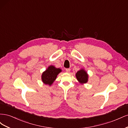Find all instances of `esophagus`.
<instances>
[{"instance_id": "1", "label": "esophagus", "mask_w": 128, "mask_h": 128, "mask_svg": "<svg viewBox=\"0 0 128 128\" xmlns=\"http://www.w3.org/2000/svg\"><path fill=\"white\" fill-rule=\"evenodd\" d=\"M66 71L67 72H69L70 71V68H67L66 69Z\"/></svg>"}]
</instances>
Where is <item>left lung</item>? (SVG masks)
Wrapping results in <instances>:
<instances>
[{
    "mask_svg": "<svg viewBox=\"0 0 128 128\" xmlns=\"http://www.w3.org/2000/svg\"><path fill=\"white\" fill-rule=\"evenodd\" d=\"M77 80L80 84H84L88 82V75L87 72L84 69H81L76 74Z\"/></svg>",
    "mask_w": 128,
    "mask_h": 128,
    "instance_id": "left-lung-1",
    "label": "left lung"
}]
</instances>
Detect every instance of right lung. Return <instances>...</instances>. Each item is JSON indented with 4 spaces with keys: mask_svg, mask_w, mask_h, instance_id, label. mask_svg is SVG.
Listing matches in <instances>:
<instances>
[{
    "mask_svg": "<svg viewBox=\"0 0 128 128\" xmlns=\"http://www.w3.org/2000/svg\"><path fill=\"white\" fill-rule=\"evenodd\" d=\"M61 69L56 68L53 66H50L46 70L42 72V80L45 84L51 86L56 78L57 75L61 72Z\"/></svg>",
    "mask_w": 128,
    "mask_h": 128,
    "instance_id": "add662e5",
    "label": "right lung"
}]
</instances>
